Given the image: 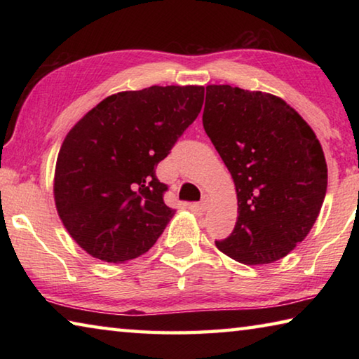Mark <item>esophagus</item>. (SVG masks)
Wrapping results in <instances>:
<instances>
[{"instance_id":"1","label":"esophagus","mask_w":359,"mask_h":359,"mask_svg":"<svg viewBox=\"0 0 359 359\" xmlns=\"http://www.w3.org/2000/svg\"><path fill=\"white\" fill-rule=\"evenodd\" d=\"M209 203H210V198L208 196V194H204L203 199H201V203L194 205V208H196L199 212H205V210L209 209Z\"/></svg>"}]
</instances>
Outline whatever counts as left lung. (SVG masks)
I'll return each mask as SVG.
<instances>
[{
    "label": "left lung",
    "mask_w": 359,
    "mask_h": 359,
    "mask_svg": "<svg viewBox=\"0 0 359 359\" xmlns=\"http://www.w3.org/2000/svg\"><path fill=\"white\" fill-rule=\"evenodd\" d=\"M204 130L233 177L238 220L218 250L269 264L307 238L323 205L327 166L309 123L282 98L208 85Z\"/></svg>",
    "instance_id": "obj_1"
}]
</instances>
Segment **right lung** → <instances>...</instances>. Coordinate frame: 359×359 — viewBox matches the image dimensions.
<instances>
[{
  "label": "right lung",
  "mask_w": 359,
  "mask_h": 359,
  "mask_svg": "<svg viewBox=\"0 0 359 359\" xmlns=\"http://www.w3.org/2000/svg\"><path fill=\"white\" fill-rule=\"evenodd\" d=\"M203 102V85H154L107 96L72 126L58 151L53 199L79 247L114 264L154 247L175 214L155 166Z\"/></svg>",
  "instance_id": "right-lung-1"
}]
</instances>
